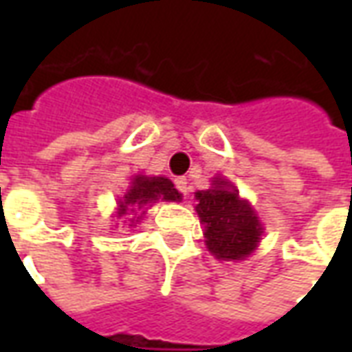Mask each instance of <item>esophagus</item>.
Returning a JSON list of instances; mask_svg holds the SVG:
<instances>
[{
	"instance_id": "obj_1",
	"label": "esophagus",
	"mask_w": 352,
	"mask_h": 352,
	"mask_svg": "<svg viewBox=\"0 0 352 352\" xmlns=\"http://www.w3.org/2000/svg\"><path fill=\"white\" fill-rule=\"evenodd\" d=\"M175 186H177V190L181 192L183 196H186V192H188V181H186L184 177H177Z\"/></svg>"
}]
</instances>
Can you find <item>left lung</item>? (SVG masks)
<instances>
[{
  "instance_id": "8db88e82",
  "label": "left lung",
  "mask_w": 352,
  "mask_h": 352,
  "mask_svg": "<svg viewBox=\"0 0 352 352\" xmlns=\"http://www.w3.org/2000/svg\"><path fill=\"white\" fill-rule=\"evenodd\" d=\"M196 213L206 228V245L214 258L245 260L258 247L264 226L228 179L214 177L213 186L196 192Z\"/></svg>"
}]
</instances>
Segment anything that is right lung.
I'll return each instance as SVG.
<instances>
[{
	"mask_svg": "<svg viewBox=\"0 0 352 352\" xmlns=\"http://www.w3.org/2000/svg\"><path fill=\"white\" fill-rule=\"evenodd\" d=\"M158 199H162V201H179L181 194L166 177L135 175L131 179L130 188L124 192L122 199H118L116 217H128L130 213L141 211L139 217L130 219V226H135L141 221V217L145 214L143 209L156 204Z\"/></svg>",
	"mask_w": 352,
	"mask_h": 352,
	"instance_id": "add662e5",
	"label": "right lung"
}]
</instances>
